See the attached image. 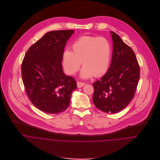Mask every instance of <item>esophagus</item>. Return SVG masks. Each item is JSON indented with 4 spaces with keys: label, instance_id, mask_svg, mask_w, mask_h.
<instances>
[{
    "label": "esophagus",
    "instance_id": "1",
    "mask_svg": "<svg viewBox=\"0 0 160 160\" xmlns=\"http://www.w3.org/2000/svg\"><path fill=\"white\" fill-rule=\"evenodd\" d=\"M84 84H85L84 82H79V81H78V82H77V86H78V88H82Z\"/></svg>",
    "mask_w": 160,
    "mask_h": 160
}]
</instances>
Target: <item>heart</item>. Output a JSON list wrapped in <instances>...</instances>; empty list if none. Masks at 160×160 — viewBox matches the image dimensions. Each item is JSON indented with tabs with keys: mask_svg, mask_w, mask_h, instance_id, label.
Listing matches in <instances>:
<instances>
[{
	"mask_svg": "<svg viewBox=\"0 0 160 160\" xmlns=\"http://www.w3.org/2000/svg\"><path fill=\"white\" fill-rule=\"evenodd\" d=\"M72 51L66 49L62 57L63 68L68 75L74 74L83 69L81 76L99 77L108 70L112 56V47L109 41L103 37L82 36L72 44Z\"/></svg>",
	"mask_w": 160,
	"mask_h": 160,
	"instance_id": "b5f03b06",
	"label": "heart"
}]
</instances>
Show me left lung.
<instances>
[{
    "label": "left lung",
    "mask_w": 160,
    "mask_h": 160,
    "mask_svg": "<svg viewBox=\"0 0 160 160\" xmlns=\"http://www.w3.org/2000/svg\"><path fill=\"white\" fill-rule=\"evenodd\" d=\"M112 59L107 73L93 83V102L100 110L116 113L133 99L140 78V67L133 50L114 32Z\"/></svg>",
    "instance_id": "left-lung-1"
}]
</instances>
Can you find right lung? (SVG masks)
<instances>
[{"instance_id":"add662e5","label":"right lung","mask_w":160,"mask_h":160,"mask_svg":"<svg viewBox=\"0 0 160 160\" xmlns=\"http://www.w3.org/2000/svg\"><path fill=\"white\" fill-rule=\"evenodd\" d=\"M74 30L48 32L31 46L22 64L26 93L39 110L52 114L64 112L69 105L76 81L63 72L62 57Z\"/></svg>"}]
</instances>
